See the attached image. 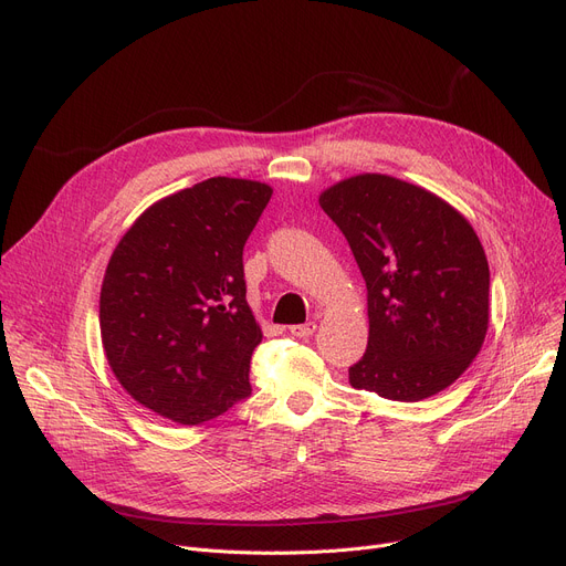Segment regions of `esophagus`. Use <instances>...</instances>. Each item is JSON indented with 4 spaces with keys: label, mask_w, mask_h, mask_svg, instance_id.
<instances>
[{
    "label": "esophagus",
    "mask_w": 566,
    "mask_h": 566,
    "mask_svg": "<svg viewBox=\"0 0 566 566\" xmlns=\"http://www.w3.org/2000/svg\"><path fill=\"white\" fill-rule=\"evenodd\" d=\"M316 331V323L314 321H307V323H301V325H291L289 333L293 337H312Z\"/></svg>",
    "instance_id": "34e87169"
}]
</instances>
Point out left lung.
Masks as SVG:
<instances>
[{
  "instance_id": "1",
  "label": "left lung",
  "mask_w": 566,
  "mask_h": 566,
  "mask_svg": "<svg viewBox=\"0 0 566 566\" xmlns=\"http://www.w3.org/2000/svg\"><path fill=\"white\" fill-rule=\"evenodd\" d=\"M367 284L369 342L353 388L420 401L452 385L489 328V261L468 220L436 195L363 174L318 199Z\"/></svg>"
}]
</instances>
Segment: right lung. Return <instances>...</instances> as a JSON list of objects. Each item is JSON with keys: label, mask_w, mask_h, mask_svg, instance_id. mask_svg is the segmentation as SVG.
Instances as JSON below:
<instances>
[{"label": "right lung", "mask_w": 566, "mask_h": 566, "mask_svg": "<svg viewBox=\"0 0 566 566\" xmlns=\"http://www.w3.org/2000/svg\"><path fill=\"white\" fill-rule=\"evenodd\" d=\"M273 190L216 176L160 199L116 245L101 289L107 363L144 408L201 424L252 395L261 331L243 248Z\"/></svg>", "instance_id": "right-lung-1"}]
</instances>
